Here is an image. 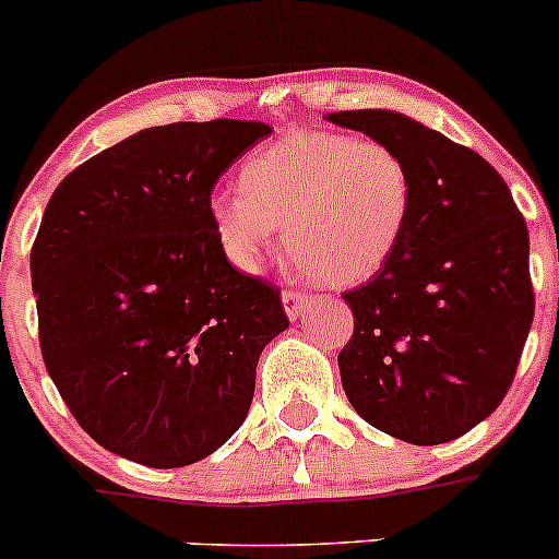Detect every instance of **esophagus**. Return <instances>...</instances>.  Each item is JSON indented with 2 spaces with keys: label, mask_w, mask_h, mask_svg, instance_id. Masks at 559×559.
<instances>
[{
  "label": "esophagus",
  "mask_w": 559,
  "mask_h": 559,
  "mask_svg": "<svg viewBox=\"0 0 559 559\" xmlns=\"http://www.w3.org/2000/svg\"><path fill=\"white\" fill-rule=\"evenodd\" d=\"M281 300H284V311L289 319H297L300 313H306L308 306H311L306 292H295V289H286L284 295H281Z\"/></svg>",
  "instance_id": "1"
}]
</instances>
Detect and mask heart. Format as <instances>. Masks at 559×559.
<instances>
[{"label":"heart","mask_w":559,"mask_h":559,"mask_svg":"<svg viewBox=\"0 0 559 559\" xmlns=\"http://www.w3.org/2000/svg\"><path fill=\"white\" fill-rule=\"evenodd\" d=\"M412 215V171L395 147L338 130H297L242 164L240 188L210 197L226 253L253 267L286 229L292 262L352 286L384 267Z\"/></svg>","instance_id":"1"}]
</instances>
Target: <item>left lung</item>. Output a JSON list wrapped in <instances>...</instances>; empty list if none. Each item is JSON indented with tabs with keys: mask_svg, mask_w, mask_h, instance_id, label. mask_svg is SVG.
<instances>
[{
	"mask_svg": "<svg viewBox=\"0 0 559 559\" xmlns=\"http://www.w3.org/2000/svg\"><path fill=\"white\" fill-rule=\"evenodd\" d=\"M412 171L404 237L368 284L344 292L355 333L341 382L373 429L440 445L506 399L535 313L530 235L506 180L475 150L395 111H335Z\"/></svg>",
	"mask_w": 559,
	"mask_h": 559,
	"instance_id": "obj_1",
	"label": "left lung"
}]
</instances>
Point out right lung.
<instances>
[{
    "mask_svg": "<svg viewBox=\"0 0 559 559\" xmlns=\"http://www.w3.org/2000/svg\"><path fill=\"white\" fill-rule=\"evenodd\" d=\"M273 133L213 119L139 130L57 186L32 246L43 362L81 429L155 469L242 426L281 292L229 264L210 218L226 169Z\"/></svg>",
    "mask_w": 559,
    "mask_h": 559,
    "instance_id": "1",
    "label": "right lung"
}]
</instances>
